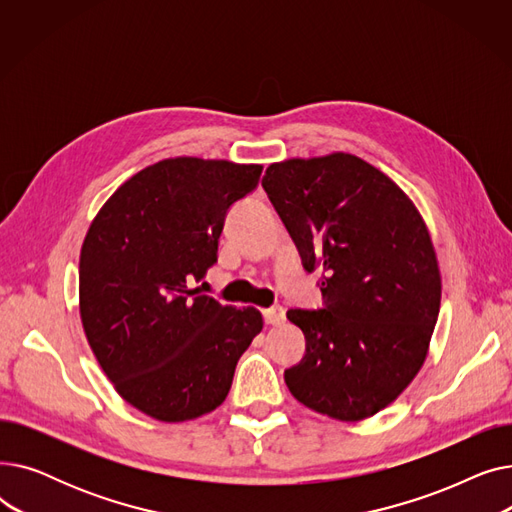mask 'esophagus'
<instances>
[{
	"label": "esophagus",
	"mask_w": 512,
	"mask_h": 512,
	"mask_svg": "<svg viewBox=\"0 0 512 512\" xmlns=\"http://www.w3.org/2000/svg\"><path fill=\"white\" fill-rule=\"evenodd\" d=\"M263 319H265V324L278 326L286 319V311H284V307H270V309L263 311Z\"/></svg>",
	"instance_id": "1"
}]
</instances>
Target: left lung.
<instances>
[{"label": "left lung", "mask_w": 512, "mask_h": 512, "mask_svg": "<svg viewBox=\"0 0 512 512\" xmlns=\"http://www.w3.org/2000/svg\"><path fill=\"white\" fill-rule=\"evenodd\" d=\"M261 184L305 270L326 272V309L286 313L307 348L284 382L321 415L373 417L415 380L440 313L442 276L421 213L394 180L344 151L276 161Z\"/></svg>", "instance_id": "1"}]
</instances>
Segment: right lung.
Returning <instances> with one entry per match:
<instances>
[{
  "label": "right lung",
  "mask_w": 512,
  "mask_h": 512,
  "mask_svg": "<svg viewBox=\"0 0 512 512\" xmlns=\"http://www.w3.org/2000/svg\"><path fill=\"white\" fill-rule=\"evenodd\" d=\"M261 170L161 159L128 178L87 230L78 263L85 336L116 392L157 421L218 409L263 328L255 307L222 305L191 286L218 261L226 211L253 191Z\"/></svg>",
  "instance_id": "obj_1"
}]
</instances>
